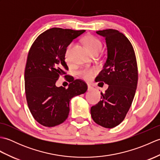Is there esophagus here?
<instances>
[{
	"label": "esophagus",
	"mask_w": 160,
	"mask_h": 160,
	"mask_svg": "<svg viewBox=\"0 0 160 160\" xmlns=\"http://www.w3.org/2000/svg\"><path fill=\"white\" fill-rule=\"evenodd\" d=\"M94 89V88L91 87L89 84H88V91H92Z\"/></svg>",
	"instance_id": "1"
}]
</instances>
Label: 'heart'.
Segmentation results:
<instances>
[{"instance_id": "obj_1", "label": "heart", "mask_w": 160, "mask_h": 160, "mask_svg": "<svg viewBox=\"0 0 160 160\" xmlns=\"http://www.w3.org/2000/svg\"><path fill=\"white\" fill-rule=\"evenodd\" d=\"M83 43L85 45L87 49L90 53H92L93 52H100L102 49V43L100 40L94 37L93 36H88L83 39ZM73 47V43H70L69 45L67 47L64 52V60L67 63V64H71L72 60L71 58V52ZM97 71L95 68L92 67H84L80 69L78 71V75L80 78L84 80H91L93 79V78L96 74Z\"/></svg>"}]
</instances>
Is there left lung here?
I'll return each instance as SVG.
<instances>
[{
	"instance_id": "1",
	"label": "left lung",
	"mask_w": 160,
	"mask_h": 160,
	"mask_svg": "<svg viewBox=\"0 0 160 160\" xmlns=\"http://www.w3.org/2000/svg\"><path fill=\"white\" fill-rule=\"evenodd\" d=\"M96 33L106 40L107 59L96 80L108 87L91 108V115L96 124L111 128L124 120L133 100L138 80L136 56L131 42L118 30Z\"/></svg>"
}]
</instances>
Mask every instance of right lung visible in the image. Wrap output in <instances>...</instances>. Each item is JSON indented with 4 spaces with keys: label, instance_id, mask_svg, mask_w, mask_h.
<instances>
[{
    "label": "right lung",
    "instance_id": "add662e5",
    "mask_svg": "<svg viewBox=\"0 0 160 160\" xmlns=\"http://www.w3.org/2000/svg\"><path fill=\"white\" fill-rule=\"evenodd\" d=\"M84 32L47 29L37 37L29 51L25 69L26 99L33 118L44 127H53L65 121L71 98L87 90L84 81L66 75L69 68L64 56L67 47ZM64 75L70 82L68 89L55 86L59 77Z\"/></svg>",
    "mask_w": 160,
    "mask_h": 160
}]
</instances>
